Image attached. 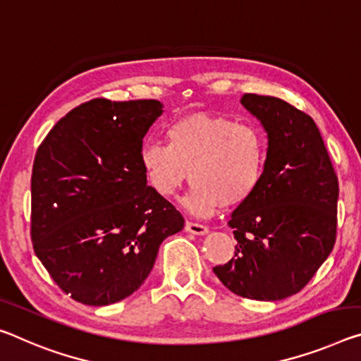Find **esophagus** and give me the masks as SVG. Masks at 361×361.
<instances>
[{
  "label": "esophagus",
  "instance_id": "1",
  "mask_svg": "<svg viewBox=\"0 0 361 361\" xmlns=\"http://www.w3.org/2000/svg\"><path fill=\"white\" fill-rule=\"evenodd\" d=\"M186 231L191 233V234H197V236H201V234H207L209 233V228L205 225H201V223H194V221H186Z\"/></svg>",
  "mask_w": 361,
  "mask_h": 361
}]
</instances>
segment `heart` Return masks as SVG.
<instances>
[{
	"instance_id": "b5f03b06",
	"label": "heart",
	"mask_w": 361,
	"mask_h": 361,
	"mask_svg": "<svg viewBox=\"0 0 361 361\" xmlns=\"http://www.w3.org/2000/svg\"><path fill=\"white\" fill-rule=\"evenodd\" d=\"M167 141H145L141 167L154 191L170 197L183 183L192 188L183 199L196 215L239 207L262 185L267 165V138L260 128L234 118L190 114L167 127Z\"/></svg>"
}]
</instances>
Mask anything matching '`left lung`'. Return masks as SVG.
Returning a JSON list of instances; mask_svg holds the SVG:
<instances>
[{
    "label": "left lung",
    "instance_id": "obj_1",
    "mask_svg": "<svg viewBox=\"0 0 361 361\" xmlns=\"http://www.w3.org/2000/svg\"><path fill=\"white\" fill-rule=\"evenodd\" d=\"M241 104L268 133L267 165L228 221L233 259L214 273L236 295L281 300L304 289L334 247L339 181L310 116L273 96L245 93Z\"/></svg>",
    "mask_w": 361,
    "mask_h": 361
}]
</instances>
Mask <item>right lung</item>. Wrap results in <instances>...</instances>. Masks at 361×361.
<instances>
[{
  "label": "right lung",
  "mask_w": 361,
  "mask_h": 361,
  "mask_svg": "<svg viewBox=\"0 0 361 361\" xmlns=\"http://www.w3.org/2000/svg\"><path fill=\"white\" fill-rule=\"evenodd\" d=\"M162 114L156 99L96 98L62 117L32 170V243L54 283L85 305H111L151 273L185 219L147 186L142 138Z\"/></svg>",
  "instance_id": "right-lung-1"
}]
</instances>
